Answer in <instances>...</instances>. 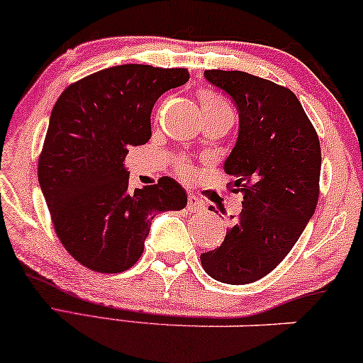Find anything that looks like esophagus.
I'll return each mask as SVG.
<instances>
[{
  "label": "esophagus",
  "mask_w": 363,
  "mask_h": 363,
  "mask_svg": "<svg viewBox=\"0 0 363 363\" xmlns=\"http://www.w3.org/2000/svg\"><path fill=\"white\" fill-rule=\"evenodd\" d=\"M186 206H188V210L191 211V213H199V211H203L205 210L203 200H200L199 196L193 195V193H190V195H188Z\"/></svg>",
  "instance_id": "obj_1"
}]
</instances>
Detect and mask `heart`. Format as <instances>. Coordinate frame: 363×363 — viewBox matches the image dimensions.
Returning a JSON list of instances; mask_svg holds the SVG:
<instances>
[{"label":"heart","mask_w":363,"mask_h":363,"mask_svg":"<svg viewBox=\"0 0 363 363\" xmlns=\"http://www.w3.org/2000/svg\"><path fill=\"white\" fill-rule=\"evenodd\" d=\"M200 105H201V111L203 113H216V111H222V110H230L228 103L213 91H201L200 93ZM180 172L183 173V175H186V173H190L191 170L188 164H183V167H180Z\"/></svg>","instance_id":"1"}]
</instances>
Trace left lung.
Returning a JSON list of instances; mask_svg holds the SVG:
<instances>
[{
  "label": "left lung",
  "instance_id": "left-lung-1",
  "mask_svg": "<svg viewBox=\"0 0 363 363\" xmlns=\"http://www.w3.org/2000/svg\"><path fill=\"white\" fill-rule=\"evenodd\" d=\"M205 78L238 110V138L223 170L235 177L230 190L242 193L243 210L200 260L222 284H252L284 260L315 213L320 141L289 88L245 72L206 69Z\"/></svg>",
  "mask_w": 363,
  "mask_h": 363
}]
</instances>
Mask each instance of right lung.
I'll return each instance as SVG.
<instances>
[{
	"label": "right lung",
	"instance_id": "obj_1",
	"mask_svg": "<svg viewBox=\"0 0 363 363\" xmlns=\"http://www.w3.org/2000/svg\"><path fill=\"white\" fill-rule=\"evenodd\" d=\"M188 78L185 68L120 65L69 84L55 103L38 182L60 242L89 270H128L155 213L185 208L186 193L170 177L131 190L125 158L152 136L158 98Z\"/></svg>",
	"mask_w": 363,
	"mask_h": 363
}]
</instances>
